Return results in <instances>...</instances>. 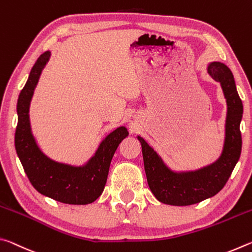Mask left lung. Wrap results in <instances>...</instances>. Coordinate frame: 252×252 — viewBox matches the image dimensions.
<instances>
[{"mask_svg":"<svg viewBox=\"0 0 252 252\" xmlns=\"http://www.w3.org/2000/svg\"><path fill=\"white\" fill-rule=\"evenodd\" d=\"M208 72L220 82L228 104L225 141L223 152L218 161L198 171L176 173L163 163L142 138L138 136L142 147L149 188L155 197L165 204L190 206L213 197L225 186L240 158L242 147L240 121L244 106L237 92L232 72L220 62L211 63L208 66Z\"/></svg>","mask_w":252,"mask_h":252,"instance_id":"left-lung-1","label":"left lung"}]
</instances>
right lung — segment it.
Segmentation results:
<instances>
[{
  "label": "right lung",
  "instance_id": "1",
  "mask_svg": "<svg viewBox=\"0 0 252 252\" xmlns=\"http://www.w3.org/2000/svg\"><path fill=\"white\" fill-rule=\"evenodd\" d=\"M46 51L36 60L18 100L15 149L32 186L41 194L69 204H88L100 197L108 179L114 152L129 132L118 127L102 141L94 157L84 167L59 163L41 152L31 133L29 108L42 69L49 61Z\"/></svg>",
  "mask_w": 252,
  "mask_h": 252
}]
</instances>
